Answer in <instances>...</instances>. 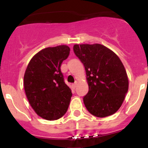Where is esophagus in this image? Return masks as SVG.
Returning <instances> with one entry per match:
<instances>
[{
    "label": "esophagus",
    "mask_w": 148,
    "mask_h": 148,
    "mask_svg": "<svg viewBox=\"0 0 148 148\" xmlns=\"http://www.w3.org/2000/svg\"><path fill=\"white\" fill-rule=\"evenodd\" d=\"M77 85H78V82H75V83H74L73 84H72V88H73V90H75V89L76 88Z\"/></svg>",
    "instance_id": "obj_1"
}]
</instances>
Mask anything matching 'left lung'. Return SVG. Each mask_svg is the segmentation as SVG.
Instances as JSON below:
<instances>
[{"label": "left lung", "instance_id": "obj_1", "mask_svg": "<svg viewBox=\"0 0 148 148\" xmlns=\"http://www.w3.org/2000/svg\"><path fill=\"white\" fill-rule=\"evenodd\" d=\"M73 50L85 68L89 91L84 103L87 110L99 118L114 114L121 108L129 87L119 56L99 44H75Z\"/></svg>", "mask_w": 148, "mask_h": 148}]
</instances>
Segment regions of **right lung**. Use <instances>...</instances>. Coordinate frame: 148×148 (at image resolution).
Wrapping results in <instances>:
<instances>
[{
	"mask_svg": "<svg viewBox=\"0 0 148 148\" xmlns=\"http://www.w3.org/2000/svg\"><path fill=\"white\" fill-rule=\"evenodd\" d=\"M70 49L66 45L39 51L29 62L23 76L28 101L36 114L53 121L62 117L68 109L72 90L64 81L61 63Z\"/></svg>",
	"mask_w": 148,
	"mask_h": 148,
	"instance_id": "1",
	"label": "right lung"
}]
</instances>
